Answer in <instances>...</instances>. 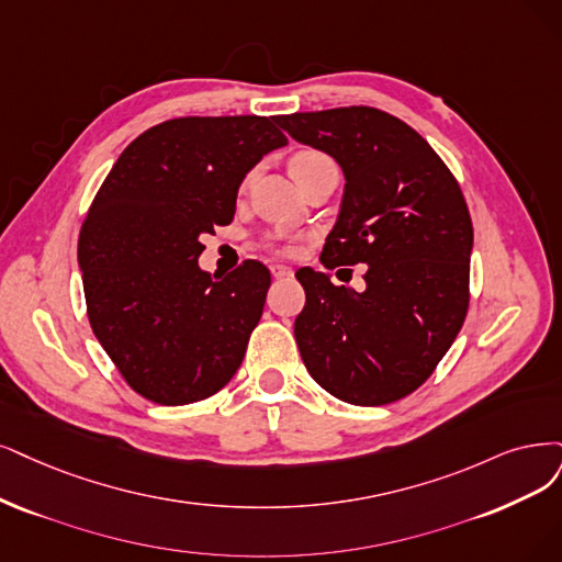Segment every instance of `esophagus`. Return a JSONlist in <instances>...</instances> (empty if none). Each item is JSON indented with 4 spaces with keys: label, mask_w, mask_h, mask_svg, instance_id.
I'll list each match as a JSON object with an SVG mask.
<instances>
[{
    "label": "esophagus",
    "mask_w": 562,
    "mask_h": 562,
    "mask_svg": "<svg viewBox=\"0 0 562 562\" xmlns=\"http://www.w3.org/2000/svg\"><path fill=\"white\" fill-rule=\"evenodd\" d=\"M270 273H273V278H278V280H284V278H292L294 270L284 263H273L270 266Z\"/></svg>",
    "instance_id": "34e87169"
}]
</instances>
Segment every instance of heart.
Wrapping results in <instances>:
<instances>
[{
	"label": "heart",
	"instance_id": "heart-1",
	"mask_svg": "<svg viewBox=\"0 0 562 562\" xmlns=\"http://www.w3.org/2000/svg\"><path fill=\"white\" fill-rule=\"evenodd\" d=\"M330 161L328 155H324L322 150H313V148H305V150H299L294 153L292 157H289V171H292V176H301L303 171L313 169V166H319V164H326Z\"/></svg>",
	"mask_w": 562,
	"mask_h": 562
}]
</instances>
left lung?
<instances>
[{
	"instance_id": "1",
	"label": "left lung",
	"mask_w": 562,
	"mask_h": 562,
	"mask_svg": "<svg viewBox=\"0 0 562 562\" xmlns=\"http://www.w3.org/2000/svg\"><path fill=\"white\" fill-rule=\"evenodd\" d=\"M299 143L345 173L322 263H366V289L296 270L305 307L294 334L313 380L351 405L417 391L459 336L470 303L472 220L459 182L428 140L380 109L278 115Z\"/></svg>"
}]
</instances>
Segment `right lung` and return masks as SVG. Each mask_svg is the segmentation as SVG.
<instances>
[{"instance_id": "obj_1", "label": "right lung", "mask_w": 562, "mask_h": 562, "mask_svg": "<svg viewBox=\"0 0 562 562\" xmlns=\"http://www.w3.org/2000/svg\"><path fill=\"white\" fill-rule=\"evenodd\" d=\"M276 117H173L134 138L80 226L78 266L97 340L136 393L190 405L236 375L270 273L199 268L201 236L232 224L238 187L286 145Z\"/></svg>"}]
</instances>
